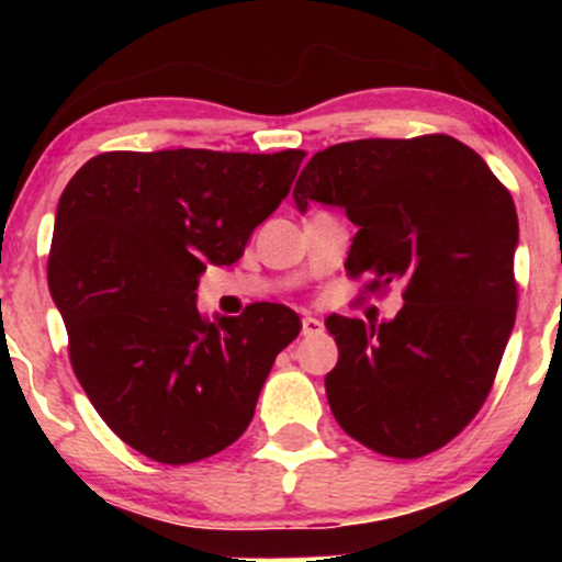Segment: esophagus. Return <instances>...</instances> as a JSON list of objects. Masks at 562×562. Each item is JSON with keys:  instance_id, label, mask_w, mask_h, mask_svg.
<instances>
[{"instance_id": "34e87169", "label": "esophagus", "mask_w": 562, "mask_h": 562, "mask_svg": "<svg viewBox=\"0 0 562 562\" xmlns=\"http://www.w3.org/2000/svg\"><path fill=\"white\" fill-rule=\"evenodd\" d=\"M322 330H325V325H322V319L312 317V314H306V317L301 319V333L303 335H319Z\"/></svg>"}]
</instances>
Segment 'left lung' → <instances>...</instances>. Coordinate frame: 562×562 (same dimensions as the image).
Listing matches in <instances>:
<instances>
[{
  "label": "left lung",
  "mask_w": 562,
  "mask_h": 562,
  "mask_svg": "<svg viewBox=\"0 0 562 562\" xmlns=\"http://www.w3.org/2000/svg\"><path fill=\"white\" fill-rule=\"evenodd\" d=\"M293 200L357 224L346 272L404 282L389 322L327 317L338 364L325 391L340 428L402 460L441 449L486 402L515 325L518 214L479 153L447 134L357 139L303 166Z\"/></svg>",
  "instance_id": "1"
}]
</instances>
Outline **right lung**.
Here are the masks:
<instances>
[{
  "instance_id": "right-lung-1",
  "label": "right lung",
  "mask_w": 562,
  "mask_h": 562,
  "mask_svg": "<svg viewBox=\"0 0 562 562\" xmlns=\"http://www.w3.org/2000/svg\"><path fill=\"white\" fill-rule=\"evenodd\" d=\"M306 153H102L55 214L47 282L76 378L121 441L164 465L227 449L254 420L277 353L301 333L282 303L205 319L198 282L227 267Z\"/></svg>"
}]
</instances>
